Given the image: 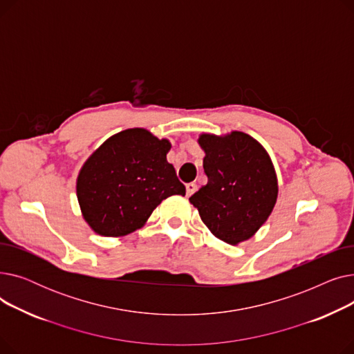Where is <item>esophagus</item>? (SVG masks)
<instances>
[{"label":"esophagus","instance_id":"esophagus-1","mask_svg":"<svg viewBox=\"0 0 354 354\" xmlns=\"http://www.w3.org/2000/svg\"><path fill=\"white\" fill-rule=\"evenodd\" d=\"M196 183H194V182H191V183H188L187 185V196H191L195 191H196Z\"/></svg>","mask_w":354,"mask_h":354}]
</instances>
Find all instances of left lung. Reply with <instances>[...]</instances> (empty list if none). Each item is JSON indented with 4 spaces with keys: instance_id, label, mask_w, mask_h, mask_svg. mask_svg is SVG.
<instances>
[{
    "instance_id": "left-lung-1",
    "label": "left lung",
    "mask_w": 354,
    "mask_h": 354,
    "mask_svg": "<svg viewBox=\"0 0 354 354\" xmlns=\"http://www.w3.org/2000/svg\"><path fill=\"white\" fill-rule=\"evenodd\" d=\"M198 143L205 152L208 183L189 202L218 239L238 245L255 235L275 207L272 160L261 143L236 130L221 136L201 133Z\"/></svg>"
}]
</instances>
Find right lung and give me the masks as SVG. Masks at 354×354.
Returning <instances> with one entry per match:
<instances>
[{
	"label": "right lung",
	"instance_id": "add662e5",
	"mask_svg": "<svg viewBox=\"0 0 354 354\" xmlns=\"http://www.w3.org/2000/svg\"><path fill=\"white\" fill-rule=\"evenodd\" d=\"M171 147L167 139L133 127L110 136L88 156L79 172L76 194L93 231L124 236L142 228L163 199L187 194L166 159Z\"/></svg>",
	"mask_w": 354,
	"mask_h": 354
}]
</instances>
